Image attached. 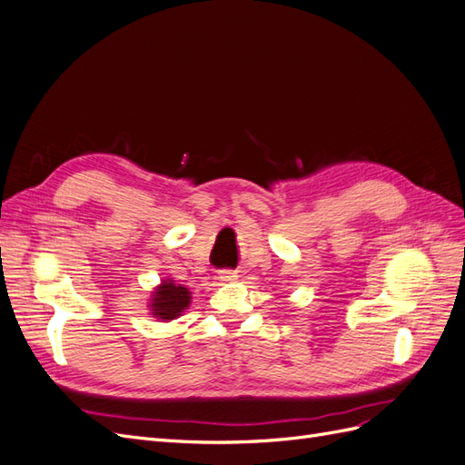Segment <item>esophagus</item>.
<instances>
[{"mask_svg": "<svg viewBox=\"0 0 465 465\" xmlns=\"http://www.w3.org/2000/svg\"><path fill=\"white\" fill-rule=\"evenodd\" d=\"M238 275H236V272H232V270H221L219 272V281H224V283H229V281H234Z\"/></svg>", "mask_w": 465, "mask_h": 465, "instance_id": "obj_1", "label": "esophagus"}]
</instances>
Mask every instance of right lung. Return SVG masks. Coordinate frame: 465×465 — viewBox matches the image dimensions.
I'll return each instance as SVG.
<instances>
[{
    "instance_id": "obj_1",
    "label": "right lung",
    "mask_w": 465,
    "mask_h": 465,
    "mask_svg": "<svg viewBox=\"0 0 465 465\" xmlns=\"http://www.w3.org/2000/svg\"><path fill=\"white\" fill-rule=\"evenodd\" d=\"M190 301H192V292L186 287L173 283L171 279H164L163 283L153 291L149 308L154 318H159L163 322H171L186 311L190 306Z\"/></svg>"
}]
</instances>
